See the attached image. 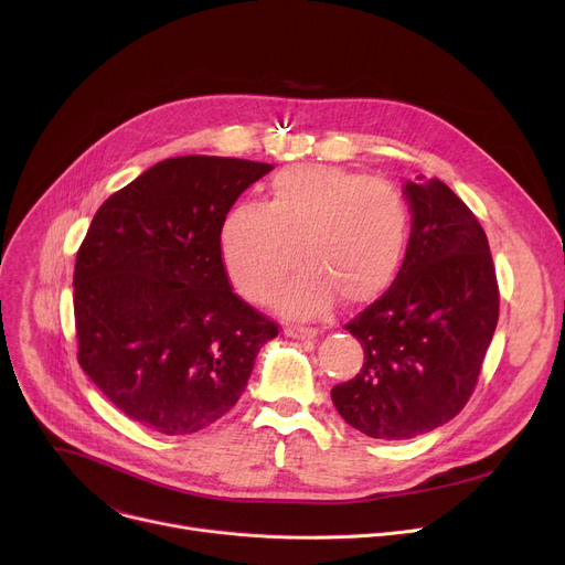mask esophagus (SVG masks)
<instances>
[{"instance_id": "1", "label": "esophagus", "mask_w": 565, "mask_h": 565, "mask_svg": "<svg viewBox=\"0 0 565 565\" xmlns=\"http://www.w3.org/2000/svg\"><path fill=\"white\" fill-rule=\"evenodd\" d=\"M320 330L311 328V324H300V322H290L286 324V334L292 339H311L316 337Z\"/></svg>"}]
</instances>
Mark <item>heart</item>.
Segmentation results:
<instances>
[{"label": "heart", "mask_w": 565, "mask_h": 565, "mask_svg": "<svg viewBox=\"0 0 565 565\" xmlns=\"http://www.w3.org/2000/svg\"><path fill=\"white\" fill-rule=\"evenodd\" d=\"M409 235V205L382 178L334 164L277 171L270 201H243L222 228L233 284L254 302L270 300L295 263L307 267L277 295L286 311L313 313L337 298L366 305L398 275Z\"/></svg>", "instance_id": "1"}]
</instances>
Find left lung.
Instances as JSON below:
<instances>
[{
	"instance_id": "8db88e82",
	"label": "left lung",
	"mask_w": 565,
	"mask_h": 565,
	"mask_svg": "<svg viewBox=\"0 0 565 565\" xmlns=\"http://www.w3.org/2000/svg\"><path fill=\"white\" fill-rule=\"evenodd\" d=\"M412 233L390 290L345 330L364 348L332 390L345 424L375 439L430 433L467 405L499 318V286L477 215L439 178L405 183Z\"/></svg>"
}]
</instances>
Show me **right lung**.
Returning <instances> with one entry per match:
<instances>
[{"mask_svg": "<svg viewBox=\"0 0 565 565\" xmlns=\"http://www.w3.org/2000/svg\"><path fill=\"white\" fill-rule=\"evenodd\" d=\"M273 164L183 156L100 207L73 275L77 362L126 417L162 435L215 424L279 324L228 284L222 226Z\"/></svg>", "mask_w": 565, "mask_h": 565, "instance_id": "right-lung-1", "label": "right lung"}]
</instances>
